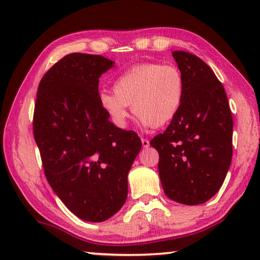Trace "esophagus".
<instances>
[{
	"label": "esophagus",
	"mask_w": 260,
	"mask_h": 260,
	"mask_svg": "<svg viewBox=\"0 0 260 260\" xmlns=\"http://www.w3.org/2000/svg\"><path fill=\"white\" fill-rule=\"evenodd\" d=\"M142 146H143V148H148L149 146H150V142H149V140L142 139Z\"/></svg>",
	"instance_id": "34e87169"
}]
</instances>
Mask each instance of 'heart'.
Wrapping results in <instances>:
<instances>
[{
    "label": "heart",
    "instance_id": "b5f03b06",
    "mask_svg": "<svg viewBox=\"0 0 260 260\" xmlns=\"http://www.w3.org/2000/svg\"><path fill=\"white\" fill-rule=\"evenodd\" d=\"M113 91H102L100 104L117 127H125L128 105L147 127L171 121L181 108L184 79L174 64L143 63L127 70L113 82Z\"/></svg>",
    "mask_w": 260,
    "mask_h": 260
}]
</instances>
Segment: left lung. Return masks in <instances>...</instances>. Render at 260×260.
<instances>
[{
    "mask_svg": "<svg viewBox=\"0 0 260 260\" xmlns=\"http://www.w3.org/2000/svg\"><path fill=\"white\" fill-rule=\"evenodd\" d=\"M184 79L179 112L150 146L159 153L158 172L166 196L203 204L222 186L233 155V117L222 83L200 57L174 51Z\"/></svg>",
    "mask_w": 260,
    "mask_h": 260,
    "instance_id": "obj_1",
    "label": "left lung"
}]
</instances>
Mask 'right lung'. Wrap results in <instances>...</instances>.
<instances>
[{
    "label": "right lung",
    "mask_w": 260,
    "mask_h": 260,
    "mask_svg": "<svg viewBox=\"0 0 260 260\" xmlns=\"http://www.w3.org/2000/svg\"><path fill=\"white\" fill-rule=\"evenodd\" d=\"M114 61L73 52L48 70L38 87L33 134L52 190L82 220L101 222L121 209L127 175L142 142L118 128L100 104V77Z\"/></svg>",
    "instance_id": "right-lung-1"
}]
</instances>
